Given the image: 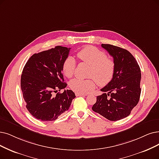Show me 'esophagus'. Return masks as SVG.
Segmentation results:
<instances>
[{
    "mask_svg": "<svg viewBox=\"0 0 159 159\" xmlns=\"http://www.w3.org/2000/svg\"><path fill=\"white\" fill-rule=\"evenodd\" d=\"M75 95H76V97H79V96H83V97H84V96H87V94H85L78 93H75Z\"/></svg>",
    "mask_w": 159,
    "mask_h": 159,
    "instance_id": "obj_1",
    "label": "esophagus"
}]
</instances>
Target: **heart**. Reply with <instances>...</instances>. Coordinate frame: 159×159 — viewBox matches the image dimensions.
Masks as SVG:
<instances>
[{
  "mask_svg": "<svg viewBox=\"0 0 159 159\" xmlns=\"http://www.w3.org/2000/svg\"><path fill=\"white\" fill-rule=\"evenodd\" d=\"M77 56L81 62L91 66L89 75L93 78L99 86L104 87L111 81L115 71V63L107 57L105 52L94 46H87L79 51ZM75 59L69 56L63 62V74L66 77L71 78L75 73ZM69 87L75 93L85 94L94 89L95 82L93 80L74 78L70 81Z\"/></svg>",
  "mask_w": 159,
  "mask_h": 159,
  "instance_id": "heart-1",
  "label": "heart"
}]
</instances>
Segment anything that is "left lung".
Returning <instances> with one entry per match:
<instances>
[{
	"label": "left lung",
	"mask_w": 159,
	"mask_h": 159,
	"mask_svg": "<svg viewBox=\"0 0 159 159\" xmlns=\"http://www.w3.org/2000/svg\"><path fill=\"white\" fill-rule=\"evenodd\" d=\"M113 57L115 71L108 84L101 89L92 110L110 120H118L129 116L140 97L141 70L133 55L123 48L102 44Z\"/></svg>",
	"instance_id": "8db88e82"
}]
</instances>
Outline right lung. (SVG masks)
Here are the masks:
<instances>
[{
    "label": "right lung",
    "instance_id": "1",
    "mask_svg": "<svg viewBox=\"0 0 159 159\" xmlns=\"http://www.w3.org/2000/svg\"><path fill=\"white\" fill-rule=\"evenodd\" d=\"M71 48L57 46L32 55L21 77V88L26 107L32 116L43 121H52L67 111L75 97L65 89L62 65Z\"/></svg>",
    "mask_w": 159,
    "mask_h": 159
}]
</instances>
